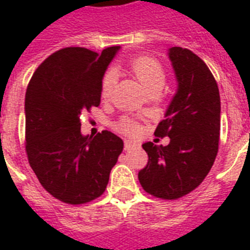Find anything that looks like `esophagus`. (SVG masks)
I'll return each instance as SVG.
<instances>
[{
    "label": "esophagus",
    "instance_id": "34e87169",
    "mask_svg": "<svg viewBox=\"0 0 250 250\" xmlns=\"http://www.w3.org/2000/svg\"><path fill=\"white\" fill-rule=\"evenodd\" d=\"M136 146H137V145L135 144V143H132V141H128V140L125 141V150H131V149H135Z\"/></svg>",
    "mask_w": 250,
    "mask_h": 250
}]
</instances>
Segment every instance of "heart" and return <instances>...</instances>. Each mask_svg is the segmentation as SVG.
Segmentation results:
<instances>
[{"mask_svg": "<svg viewBox=\"0 0 250 250\" xmlns=\"http://www.w3.org/2000/svg\"><path fill=\"white\" fill-rule=\"evenodd\" d=\"M129 71L132 72L133 76L136 78L145 89H150L152 86H162L166 80V74H165L164 67L161 66L160 62L152 57L139 56L135 57L128 62ZM115 76L111 71L107 72L104 76L101 85V96L102 98H109L113 90ZM115 128L125 135H135L137 132V125L129 118H123Z\"/></svg>", "mask_w": 250, "mask_h": 250, "instance_id": "1", "label": "heart"}]
</instances>
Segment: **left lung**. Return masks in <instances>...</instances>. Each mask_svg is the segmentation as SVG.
Segmentation results:
<instances>
[{
    "mask_svg": "<svg viewBox=\"0 0 250 250\" xmlns=\"http://www.w3.org/2000/svg\"><path fill=\"white\" fill-rule=\"evenodd\" d=\"M178 89L154 135L168 136V145L145 143L148 165L139 171L145 192L176 200L196 189L209 174L218 153L221 97L206 63L188 49H168Z\"/></svg>",
    "mask_w": 250,
    "mask_h": 250,
    "instance_id": "8db88e82",
    "label": "left lung"
}]
</instances>
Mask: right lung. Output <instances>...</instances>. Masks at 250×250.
<instances>
[{
	"mask_svg": "<svg viewBox=\"0 0 250 250\" xmlns=\"http://www.w3.org/2000/svg\"><path fill=\"white\" fill-rule=\"evenodd\" d=\"M119 50L101 54L64 48L36 68L25 92V152L39 182L53 197L82 205L100 197L123 140L110 131L80 132V115L101 102L102 78Z\"/></svg>",
	"mask_w": 250,
	"mask_h": 250,
	"instance_id": "obj_1",
	"label": "right lung"
}]
</instances>
